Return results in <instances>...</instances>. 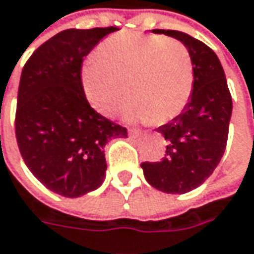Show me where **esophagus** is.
Segmentation results:
<instances>
[{
  "label": "esophagus",
  "mask_w": 254,
  "mask_h": 254,
  "mask_svg": "<svg viewBox=\"0 0 254 254\" xmlns=\"http://www.w3.org/2000/svg\"><path fill=\"white\" fill-rule=\"evenodd\" d=\"M128 134H130V137L135 138V137L141 135V134H143V131H141V130H137V128H131V130H128Z\"/></svg>",
  "instance_id": "34e87169"
}]
</instances>
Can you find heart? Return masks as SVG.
Segmentation results:
<instances>
[{
  "label": "heart",
  "mask_w": 254,
  "mask_h": 254,
  "mask_svg": "<svg viewBox=\"0 0 254 254\" xmlns=\"http://www.w3.org/2000/svg\"><path fill=\"white\" fill-rule=\"evenodd\" d=\"M193 63L186 45L164 35L124 31L103 41L97 58L83 70L90 104L104 116L120 110L131 95L124 117L166 123L179 116L193 91Z\"/></svg>",
  "instance_id": "obj_1"
}]
</instances>
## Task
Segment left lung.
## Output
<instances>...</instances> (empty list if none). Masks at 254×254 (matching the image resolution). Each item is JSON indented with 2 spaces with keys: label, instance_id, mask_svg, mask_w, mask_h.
Returning a JSON list of instances; mask_svg holds the SVG:
<instances>
[{
  "label": "left lung",
  "instance_id": "left-lung-1",
  "mask_svg": "<svg viewBox=\"0 0 254 254\" xmlns=\"http://www.w3.org/2000/svg\"><path fill=\"white\" fill-rule=\"evenodd\" d=\"M182 41L193 63V93L184 110L160 126L167 147L160 161H144V177L154 189L183 194L203 184L217 167L227 144L232 117V95L216 53L189 34L153 30Z\"/></svg>",
  "mask_w": 254,
  "mask_h": 254
}]
</instances>
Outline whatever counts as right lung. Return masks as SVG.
Instances as JSON below:
<instances>
[{
	"label": "right lung",
	"mask_w": 254,
	"mask_h": 254,
	"mask_svg": "<svg viewBox=\"0 0 254 254\" xmlns=\"http://www.w3.org/2000/svg\"><path fill=\"white\" fill-rule=\"evenodd\" d=\"M117 27L64 30L25 63L18 87L15 137L38 182L64 197L98 189L106 177L104 147L127 128L98 114L84 93L85 56Z\"/></svg>",
	"instance_id": "obj_1"
}]
</instances>
